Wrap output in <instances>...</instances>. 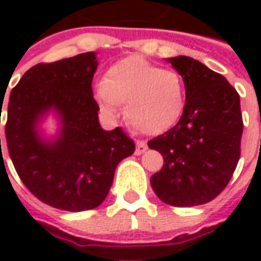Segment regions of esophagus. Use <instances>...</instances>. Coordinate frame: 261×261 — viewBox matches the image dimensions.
I'll list each match as a JSON object with an SVG mask.
<instances>
[{
	"mask_svg": "<svg viewBox=\"0 0 261 261\" xmlns=\"http://www.w3.org/2000/svg\"><path fill=\"white\" fill-rule=\"evenodd\" d=\"M146 148H148L146 142H144V141H136L135 154H136V155H141V154H144V152L146 151Z\"/></svg>",
	"mask_w": 261,
	"mask_h": 261,
	"instance_id": "1",
	"label": "esophagus"
}]
</instances>
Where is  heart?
I'll return each instance as SVG.
<instances>
[{"label":"heart","mask_w":261,"mask_h":261,"mask_svg":"<svg viewBox=\"0 0 261 261\" xmlns=\"http://www.w3.org/2000/svg\"><path fill=\"white\" fill-rule=\"evenodd\" d=\"M94 98L107 117L115 119L125 106L126 122L148 135H160L180 120L186 107L181 75L132 55L107 69L94 87Z\"/></svg>","instance_id":"heart-1"}]
</instances>
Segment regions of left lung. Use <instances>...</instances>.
Masks as SVG:
<instances>
[{
    "mask_svg": "<svg viewBox=\"0 0 261 261\" xmlns=\"http://www.w3.org/2000/svg\"><path fill=\"white\" fill-rule=\"evenodd\" d=\"M166 61L185 81L186 107L174 127L148 142L164 158L151 186L167 205H203L225 189L240 160V95L225 76L190 56Z\"/></svg>",
    "mask_w": 261,
    "mask_h": 261,
    "instance_id": "left-lung-1",
    "label": "left lung"
}]
</instances>
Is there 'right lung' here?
<instances>
[{
	"label": "right lung",
	"instance_id": "right-lung-1",
	"mask_svg": "<svg viewBox=\"0 0 261 261\" xmlns=\"http://www.w3.org/2000/svg\"><path fill=\"white\" fill-rule=\"evenodd\" d=\"M97 66L95 52L39 64L10 94L5 138L11 161L25 187L56 209L83 212L101 205L117 164L135 152L120 127L105 130L98 122L91 90ZM50 114L58 123L55 136L41 126Z\"/></svg>",
	"mask_w": 261,
	"mask_h": 261
}]
</instances>
